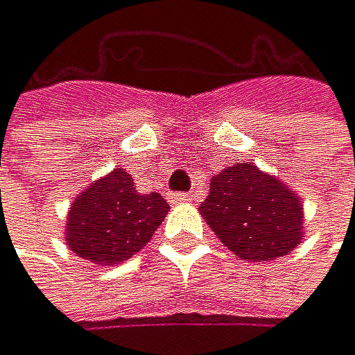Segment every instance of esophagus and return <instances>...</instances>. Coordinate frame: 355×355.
<instances>
[{
	"mask_svg": "<svg viewBox=\"0 0 355 355\" xmlns=\"http://www.w3.org/2000/svg\"><path fill=\"white\" fill-rule=\"evenodd\" d=\"M173 204H182V202H189V200H193V195L191 193H173L168 198Z\"/></svg>",
	"mask_w": 355,
	"mask_h": 355,
	"instance_id": "1",
	"label": "esophagus"
}]
</instances>
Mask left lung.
<instances>
[{
  "label": "left lung",
  "instance_id": "8db88e82",
  "mask_svg": "<svg viewBox=\"0 0 355 355\" xmlns=\"http://www.w3.org/2000/svg\"><path fill=\"white\" fill-rule=\"evenodd\" d=\"M200 215L243 261L286 257L305 235L299 193L254 162H237L213 175Z\"/></svg>",
  "mask_w": 355,
  "mask_h": 355
}]
</instances>
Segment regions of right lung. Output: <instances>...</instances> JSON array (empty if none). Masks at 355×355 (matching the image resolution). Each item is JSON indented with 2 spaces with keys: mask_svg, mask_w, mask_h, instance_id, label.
Returning <instances> with one entry per match:
<instances>
[{
  "mask_svg": "<svg viewBox=\"0 0 355 355\" xmlns=\"http://www.w3.org/2000/svg\"><path fill=\"white\" fill-rule=\"evenodd\" d=\"M168 213L160 193H138L125 168L80 191L65 219V243L80 259L116 266L140 252Z\"/></svg>",
  "mask_w": 355,
  "mask_h": 355,
  "instance_id": "add662e5",
  "label": "right lung"
}]
</instances>
